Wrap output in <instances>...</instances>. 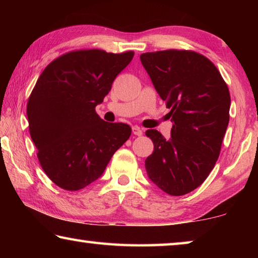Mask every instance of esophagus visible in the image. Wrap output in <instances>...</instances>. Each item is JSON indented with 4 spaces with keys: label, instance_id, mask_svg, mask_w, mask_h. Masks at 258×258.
Here are the masks:
<instances>
[{
    "label": "esophagus",
    "instance_id": "1",
    "mask_svg": "<svg viewBox=\"0 0 258 258\" xmlns=\"http://www.w3.org/2000/svg\"><path fill=\"white\" fill-rule=\"evenodd\" d=\"M132 132H133L134 135H137V137H141V135L143 134L142 130L140 128L139 126H133V127H132Z\"/></svg>",
    "mask_w": 258,
    "mask_h": 258
}]
</instances>
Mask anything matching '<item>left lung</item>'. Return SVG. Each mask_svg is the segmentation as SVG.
<instances>
[{
	"mask_svg": "<svg viewBox=\"0 0 258 258\" xmlns=\"http://www.w3.org/2000/svg\"><path fill=\"white\" fill-rule=\"evenodd\" d=\"M140 59L173 121L168 140L157 130L146 132L154 142L148 176L166 194L186 195L206 180L220 156L230 118L228 85L195 51L147 52Z\"/></svg>",
	"mask_w": 258,
	"mask_h": 258,
	"instance_id": "8db88e82",
	"label": "left lung"
}]
</instances>
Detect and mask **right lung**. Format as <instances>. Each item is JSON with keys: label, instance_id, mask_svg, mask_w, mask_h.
Instances as JSON below:
<instances>
[{"label": "right lung", "instance_id": "add662e5", "mask_svg": "<svg viewBox=\"0 0 258 258\" xmlns=\"http://www.w3.org/2000/svg\"><path fill=\"white\" fill-rule=\"evenodd\" d=\"M133 55V51H72L38 77L27 103L29 133L43 171L54 184L68 191L91 184L127 141L130 126L104 121L95 107Z\"/></svg>", "mask_w": 258, "mask_h": 258}]
</instances>
